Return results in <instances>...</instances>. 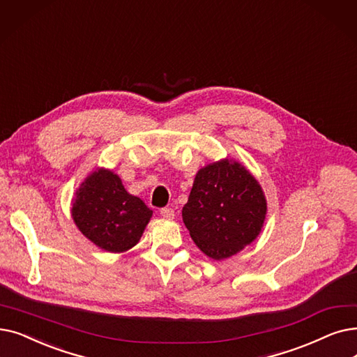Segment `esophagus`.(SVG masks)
I'll return each instance as SVG.
<instances>
[{
    "label": "esophagus",
    "instance_id": "34e87169",
    "mask_svg": "<svg viewBox=\"0 0 357 357\" xmlns=\"http://www.w3.org/2000/svg\"><path fill=\"white\" fill-rule=\"evenodd\" d=\"M160 215L163 217V219H167V220H172L175 217V211L174 208H169V207H165L160 210Z\"/></svg>",
    "mask_w": 357,
    "mask_h": 357
}]
</instances>
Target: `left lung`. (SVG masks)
I'll list each match as a JSON object with an SVG mask.
<instances>
[{"label":"left lung","instance_id":"1","mask_svg":"<svg viewBox=\"0 0 357 357\" xmlns=\"http://www.w3.org/2000/svg\"><path fill=\"white\" fill-rule=\"evenodd\" d=\"M267 198L257 178L241 162L220 159L201 167L182 220L195 245L222 261L251 245L264 226Z\"/></svg>","mask_w":357,"mask_h":357}]
</instances>
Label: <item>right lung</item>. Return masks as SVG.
Listing matches in <instances>:
<instances>
[{
  "mask_svg": "<svg viewBox=\"0 0 357 357\" xmlns=\"http://www.w3.org/2000/svg\"><path fill=\"white\" fill-rule=\"evenodd\" d=\"M153 211L123 188L112 169L98 167L80 183L71 217L82 234L106 252H127L140 242Z\"/></svg>",
  "mask_w": 357,
  "mask_h": 357,
  "instance_id": "right-lung-1",
  "label": "right lung"
}]
</instances>
